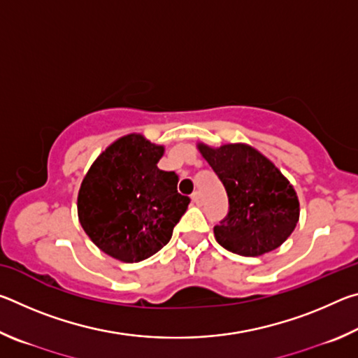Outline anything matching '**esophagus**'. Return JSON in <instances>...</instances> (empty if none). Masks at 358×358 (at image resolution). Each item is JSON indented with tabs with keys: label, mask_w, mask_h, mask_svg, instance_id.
<instances>
[{
	"label": "esophagus",
	"mask_w": 358,
	"mask_h": 358,
	"mask_svg": "<svg viewBox=\"0 0 358 358\" xmlns=\"http://www.w3.org/2000/svg\"><path fill=\"white\" fill-rule=\"evenodd\" d=\"M191 199H192V202L196 203V205H201V203H202V196H201V192H194L192 196H191Z\"/></svg>",
	"instance_id": "obj_1"
}]
</instances>
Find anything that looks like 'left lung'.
<instances>
[{
	"instance_id": "8db88e82",
	"label": "left lung",
	"mask_w": 358,
	"mask_h": 358,
	"mask_svg": "<svg viewBox=\"0 0 358 358\" xmlns=\"http://www.w3.org/2000/svg\"><path fill=\"white\" fill-rule=\"evenodd\" d=\"M197 148L229 197V213L213 229L217 243L245 257L280 248L300 217L299 197L280 169L246 143Z\"/></svg>"
}]
</instances>
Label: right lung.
<instances>
[{
	"mask_svg": "<svg viewBox=\"0 0 358 358\" xmlns=\"http://www.w3.org/2000/svg\"><path fill=\"white\" fill-rule=\"evenodd\" d=\"M162 155L164 147L142 134L120 137L96 157L78 189L85 234L121 262H141L164 248L187 210L177 175L157 169Z\"/></svg>",
	"mask_w": 358,
	"mask_h": 358,
	"instance_id": "right-lung-1",
	"label": "right lung"
}]
</instances>
